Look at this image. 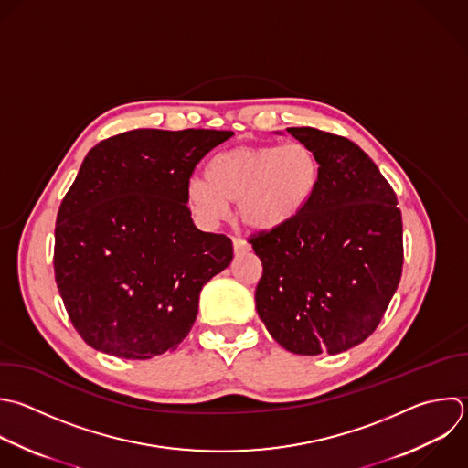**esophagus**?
Masks as SVG:
<instances>
[{
  "mask_svg": "<svg viewBox=\"0 0 468 468\" xmlns=\"http://www.w3.org/2000/svg\"><path fill=\"white\" fill-rule=\"evenodd\" d=\"M232 247H234V254H245V252H249V245H247V241H243L241 238H232Z\"/></svg>",
  "mask_w": 468,
  "mask_h": 468,
  "instance_id": "obj_1",
  "label": "esophagus"
}]
</instances>
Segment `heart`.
<instances>
[{
    "instance_id": "heart-1",
    "label": "heart",
    "mask_w": 468,
    "mask_h": 468,
    "mask_svg": "<svg viewBox=\"0 0 468 468\" xmlns=\"http://www.w3.org/2000/svg\"><path fill=\"white\" fill-rule=\"evenodd\" d=\"M322 179L320 159L303 143L236 146L216 154L207 179L186 183L194 216L214 225L238 203L241 223L254 232L289 229L313 203Z\"/></svg>"
}]
</instances>
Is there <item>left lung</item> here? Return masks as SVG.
I'll list each match as a JSON object with an SVG mask.
<instances>
[{
    "label": "left lung",
    "instance_id": "1",
    "mask_svg": "<svg viewBox=\"0 0 468 468\" xmlns=\"http://www.w3.org/2000/svg\"><path fill=\"white\" fill-rule=\"evenodd\" d=\"M320 159L318 192L289 229L250 238L263 274L256 309L296 355H336L378 325L402 272V219L377 165L349 139L287 128Z\"/></svg>",
    "mask_w": 468,
    "mask_h": 468
}]
</instances>
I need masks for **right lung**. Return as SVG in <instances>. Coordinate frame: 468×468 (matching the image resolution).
Listing matches in <instances>:
<instances>
[{"mask_svg":"<svg viewBox=\"0 0 468 468\" xmlns=\"http://www.w3.org/2000/svg\"><path fill=\"white\" fill-rule=\"evenodd\" d=\"M232 132L133 130L99 143L66 194L55 278L97 351L146 360L190 333L203 285L232 261V241L201 232L186 203L196 165Z\"/></svg>","mask_w":468,"mask_h":468,"instance_id":"right-lung-1","label":"right lung"}]
</instances>
